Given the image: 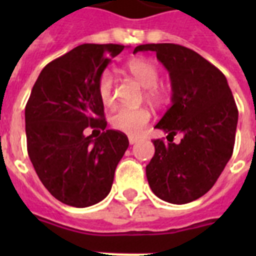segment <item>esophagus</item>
Segmentation results:
<instances>
[{
	"label": "esophagus",
	"instance_id": "34e87169",
	"mask_svg": "<svg viewBox=\"0 0 256 256\" xmlns=\"http://www.w3.org/2000/svg\"><path fill=\"white\" fill-rule=\"evenodd\" d=\"M138 138H136V136H128V142H130V144H136V142H138Z\"/></svg>",
	"mask_w": 256,
	"mask_h": 256
}]
</instances>
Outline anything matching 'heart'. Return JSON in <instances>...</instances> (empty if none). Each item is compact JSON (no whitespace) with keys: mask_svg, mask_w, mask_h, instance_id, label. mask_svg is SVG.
<instances>
[{"mask_svg":"<svg viewBox=\"0 0 256 256\" xmlns=\"http://www.w3.org/2000/svg\"><path fill=\"white\" fill-rule=\"evenodd\" d=\"M128 70L140 85L146 88L148 100L156 102L162 98L164 90L158 85L160 73L158 66L154 62L144 60V58H136L128 62ZM96 92H98L100 102L106 106L114 102V78L108 70H104L98 78ZM150 120H152V112H148V108H120L110 116V124L118 132L136 136L144 132Z\"/></svg>","mask_w":256,"mask_h":256,"instance_id":"obj_1","label":"heart"}]
</instances>
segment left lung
Masks as SVG:
<instances>
[{"label":"left lung","mask_w":256,"mask_h":256,"mask_svg":"<svg viewBox=\"0 0 256 256\" xmlns=\"http://www.w3.org/2000/svg\"><path fill=\"white\" fill-rule=\"evenodd\" d=\"M138 52H156L171 80V108L156 128L178 144L154 140L156 154L146 166L152 192L168 203L184 204L214 186L232 156L238 108L224 74L194 50L175 44H146Z\"/></svg>","instance_id":"1"}]
</instances>
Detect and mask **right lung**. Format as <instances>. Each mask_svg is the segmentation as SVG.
I'll use <instances>...</instances> for the list:
<instances>
[{
  "instance_id": "add662e5",
  "label": "right lung",
  "mask_w": 256,
  "mask_h": 256,
  "mask_svg": "<svg viewBox=\"0 0 256 256\" xmlns=\"http://www.w3.org/2000/svg\"><path fill=\"white\" fill-rule=\"evenodd\" d=\"M124 45L84 44L42 69L25 108L28 154L44 186L60 202L88 207L112 190L128 136L106 130L96 82ZM90 127L101 136H86Z\"/></svg>"
}]
</instances>
